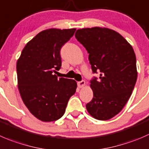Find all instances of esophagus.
Masks as SVG:
<instances>
[{"label": "esophagus", "mask_w": 149, "mask_h": 149, "mask_svg": "<svg viewBox=\"0 0 149 149\" xmlns=\"http://www.w3.org/2000/svg\"><path fill=\"white\" fill-rule=\"evenodd\" d=\"M85 86V81H81L78 82V86L79 88H82Z\"/></svg>", "instance_id": "34e87169"}]
</instances>
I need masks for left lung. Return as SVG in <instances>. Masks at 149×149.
<instances>
[{"instance_id":"8db88e82","label":"left lung","mask_w":149,"mask_h":149,"mask_svg":"<svg viewBox=\"0 0 149 149\" xmlns=\"http://www.w3.org/2000/svg\"><path fill=\"white\" fill-rule=\"evenodd\" d=\"M75 36L89 53L93 73H100L99 80L90 81L93 98L86 110L95 119L108 120L125 107L136 83L134 50L123 36L106 27L79 29Z\"/></svg>"}]
</instances>
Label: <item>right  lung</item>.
<instances>
[{
  "label": "right lung",
  "instance_id": "1",
  "mask_svg": "<svg viewBox=\"0 0 149 149\" xmlns=\"http://www.w3.org/2000/svg\"><path fill=\"white\" fill-rule=\"evenodd\" d=\"M76 29L43 30L27 43L17 63V84L30 113L45 122L60 119L77 83L54 74L61 67L60 49Z\"/></svg>",
  "mask_w": 149,
  "mask_h": 149
}]
</instances>
